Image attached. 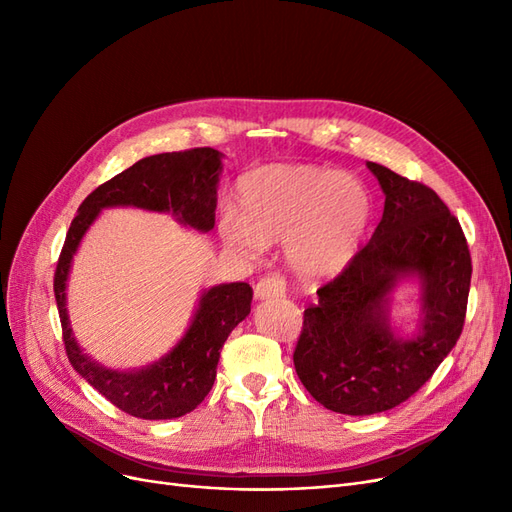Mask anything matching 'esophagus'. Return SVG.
Masks as SVG:
<instances>
[{
	"label": "esophagus",
	"mask_w": 512,
	"mask_h": 512,
	"mask_svg": "<svg viewBox=\"0 0 512 512\" xmlns=\"http://www.w3.org/2000/svg\"><path fill=\"white\" fill-rule=\"evenodd\" d=\"M256 297L258 299H280L286 297V282L282 275L271 273L256 284Z\"/></svg>",
	"instance_id": "obj_1"
}]
</instances>
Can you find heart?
Instances as JSON below:
<instances>
[{
    "label": "heart",
    "mask_w": 512,
    "mask_h": 512,
    "mask_svg": "<svg viewBox=\"0 0 512 512\" xmlns=\"http://www.w3.org/2000/svg\"><path fill=\"white\" fill-rule=\"evenodd\" d=\"M239 213L224 211L222 241L245 256L286 243L290 267L305 280L342 273L367 235L374 203L365 185L342 170L262 166L239 183Z\"/></svg>",
    "instance_id": "heart-1"
}]
</instances>
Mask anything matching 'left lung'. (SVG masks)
<instances>
[{"mask_svg":"<svg viewBox=\"0 0 512 512\" xmlns=\"http://www.w3.org/2000/svg\"><path fill=\"white\" fill-rule=\"evenodd\" d=\"M384 192L382 220L303 314L294 369L327 410L367 416L404 404L453 350L468 307L472 258L459 220L427 185L367 162ZM416 276L422 324L412 338L390 327V292Z\"/></svg>","mask_w":512,"mask_h":512,"instance_id":"obj_1","label":"left lung"}]
</instances>
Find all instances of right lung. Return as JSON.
<instances>
[{
  "mask_svg": "<svg viewBox=\"0 0 512 512\" xmlns=\"http://www.w3.org/2000/svg\"><path fill=\"white\" fill-rule=\"evenodd\" d=\"M222 153L211 147L158 153L138 160L91 192L70 224L55 269V301L72 367L113 406L145 421H164L192 412L218 374L220 350L230 331L252 309V286L220 284L203 292L192 324L179 344L160 361L141 369L117 371L100 365L76 344L66 307L72 258L98 213L106 207H138L173 213L177 222L200 232L215 226Z\"/></svg>",
  "mask_w": 512,
  "mask_h": 512,
  "instance_id": "add662e5",
  "label": "right lung"
}]
</instances>
